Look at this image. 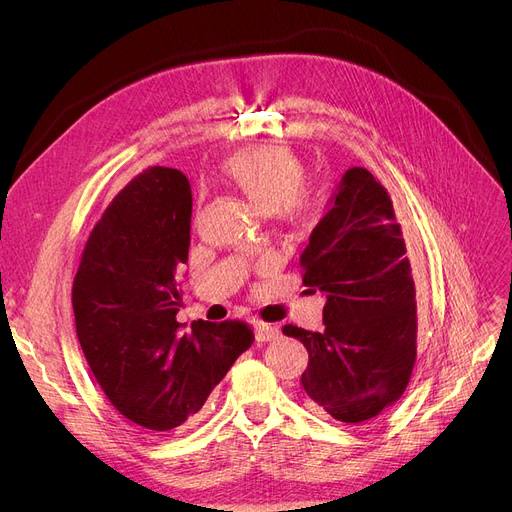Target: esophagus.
<instances>
[{"label":"esophagus","mask_w":512,"mask_h":512,"mask_svg":"<svg viewBox=\"0 0 512 512\" xmlns=\"http://www.w3.org/2000/svg\"><path fill=\"white\" fill-rule=\"evenodd\" d=\"M279 328L273 324H266V322H256V339L266 343V341H275L279 339Z\"/></svg>","instance_id":"34e87169"}]
</instances>
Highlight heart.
<instances>
[{"label": "heart", "instance_id": "obj_1", "mask_svg": "<svg viewBox=\"0 0 512 512\" xmlns=\"http://www.w3.org/2000/svg\"><path fill=\"white\" fill-rule=\"evenodd\" d=\"M225 173L262 213L302 221L314 210L304 190V165L293 150L279 144H258L237 150L225 161Z\"/></svg>", "mask_w": 512, "mask_h": 512}]
</instances>
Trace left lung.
I'll use <instances>...</instances> for the list:
<instances>
[{"label": "left lung", "mask_w": 512, "mask_h": 512, "mask_svg": "<svg viewBox=\"0 0 512 512\" xmlns=\"http://www.w3.org/2000/svg\"><path fill=\"white\" fill-rule=\"evenodd\" d=\"M299 262L308 291L326 297L320 333L283 326L310 353L306 403L337 422H368L401 399L417 349L405 239L388 192L368 169L345 171Z\"/></svg>", "instance_id": "8db88e82"}]
</instances>
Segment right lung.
I'll use <instances>...</instances> for the list:
<instances>
[{"mask_svg": "<svg viewBox=\"0 0 512 512\" xmlns=\"http://www.w3.org/2000/svg\"><path fill=\"white\" fill-rule=\"evenodd\" d=\"M188 177L150 167L119 192L84 246L72 287L76 335L111 405L150 432L184 426L254 341L242 320L184 333L177 275L188 262Z\"/></svg>", "mask_w": 512, "mask_h": 512, "instance_id": "1", "label": "right lung"}]
</instances>
